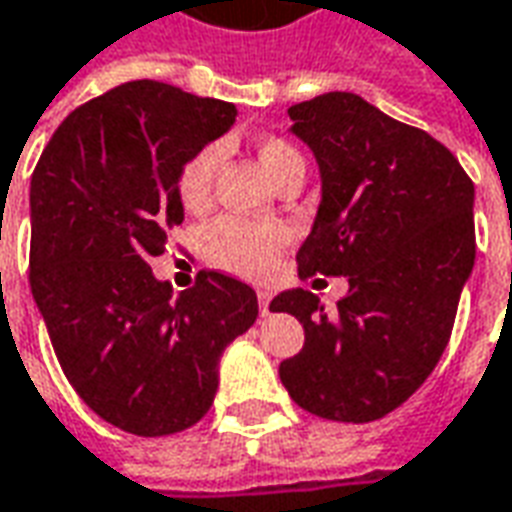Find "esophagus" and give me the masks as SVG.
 <instances>
[{
  "mask_svg": "<svg viewBox=\"0 0 512 512\" xmlns=\"http://www.w3.org/2000/svg\"><path fill=\"white\" fill-rule=\"evenodd\" d=\"M257 302H260V316H268V305H271V293L257 291Z\"/></svg>",
  "mask_w": 512,
  "mask_h": 512,
  "instance_id": "1",
  "label": "esophagus"
}]
</instances>
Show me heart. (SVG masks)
<instances>
[{"label":"heart","mask_w":512,"mask_h":512,"mask_svg":"<svg viewBox=\"0 0 512 512\" xmlns=\"http://www.w3.org/2000/svg\"><path fill=\"white\" fill-rule=\"evenodd\" d=\"M257 160L271 180H277L282 171H288L291 166H302V155L282 138L257 141ZM219 166V144L199 149L182 166L180 177H177V194H180L185 210H202L210 202ZM285 241H288V235L280 224H260V221L235 219V216L213 221L202 232V246H205V255L210 257V263H216L230 274L246 277V280L266 277Z\"/></svg>","instance_id":"b5f03b06"}]
</instances>
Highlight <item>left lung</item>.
Segmentation results:
<instances>
[{"mask_svg":"<svg viewBox=\"0 0 512 512\" xmlns=\"http://www.w3.org/2000/svg\"><path fill=\"white\" fill-rule=\"evenodd\" d=\"M288 116L321 177L299 274L346 277L349 293L330 316L305 288L274 296L305 327L280 380L307 413L366 424L407 402L449 343L477 252L474 182L441 141L349 91Z\"/></svg>","mask_w":512,"mask_h":512,"instance_id":"8db88e82","label":"left lung"}]
</instances>
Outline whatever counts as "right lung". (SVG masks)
<instances>
[{"instance_id": "add662e5", "label": "right lung", "mask_w": 512, "mask_h": 512, "mask_svg": "<svg viewBox=\"0 0 512 512\" xmlns=\"http://www.w3.org/2000/svg\"><path fill=\"white\" fill-rule=\"evenodd\" d=\"M232 124L230 102L124 82L66 116L32 171V299L82 402L132 435L194 427L257 318L246 282L202 271L174 299L149 266L185 219L182 166Z\"/></svg>"}]
</instances>
